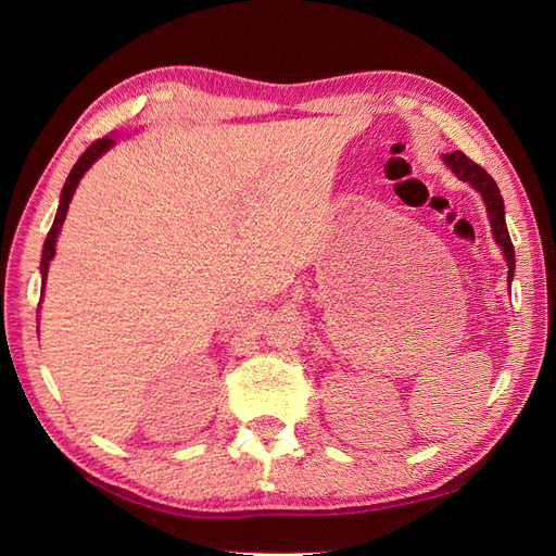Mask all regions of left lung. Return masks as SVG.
Instances as JSON below:
<instances>
[{
	"label": "left lung",
	"instance_id": "1",
	"mask_svg": "<svg viewBox=\"0 0 556 556\" xmlns=\"http://www.w3.org/2000/svg\"><path fill=\"white\" fill-rule=\"evenodd\" d=\"M443 160L454 176L470 182L482 194L484 204H486V213H490L494 239L501 245L503 255H506V262H508V282H510L513 274H515V245H513L510 233H508L506 211H503V197L498 192V185L494 182V178L490 174L482 169L480 164L468 160L464 153H459V150H454V153H450V155H443Z\"/></svg>",
	"mask_w": 556,
	"mask_h": 556
}]
</instances>
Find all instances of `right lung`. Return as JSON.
<instances>
[{"mask_svg":"<svg viewBox=\"0 0 556 556\" xmlns=\"http://www.w3.org/2000/svg\"><path fill=\"white\" fill-rule=\"evenodd\" d=\"M113 137H104V139H97L86 153H83L78 157V162L74 164V169L70 174V178H66L64 188H62V197H60V206H58V215H55V223L53 227H50L48 237H46V243H43V257H41V285H46V276H48V262L53 260L55 255V241H58V233L62 229V223H64V215H66V208H70V201L74 197V190L78 188V180L83 178V174H86L90 166L94 164V160L106 153V150L113 146Z\"/></svg>","mask_w":556,"mask_h":556,"instance_id":"right-lung-1","label":"right lung"}]
</instances>
